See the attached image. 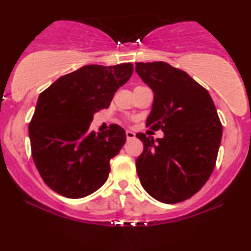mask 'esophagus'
<instances>
[{
    "label": "esophagus",
    "instance_id": "esophagus-1",
    "mask_svg": "<svg viewBox=\"0 0 251 251\" xmlns=\"http://www.w3.org/2000/svg\"><path fill=\"white\" fill-rule=\"evenodd\" d=\"M126 139L128 140H130V139H133L136 137V133L135 132H132V131H130V130H126Z\"/></svg>",
    "mask_w": 251,
    "mask_h": 251
}]
</instances>
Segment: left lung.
<instances>
[{
    "label": "left lung",
    "mask_w": 251,
    "mask_h": 251,
    "mask_svg": "<svg viewBox=\"0 0 251 251\" xmlns=\"http://www.w3.org/2000/svg\"><path fill=\"white\" fill-rule=\"evenodd\" d=\"M136 72L154 94L146 126L164 133L157 139L136 135L144 143L136 160L140 184L163 203L185 201L215 168L223 133L215 104L186 72L168 63H136Z\"/></svg>",
    "instance_id": "8db88e82"
}]
</instances>
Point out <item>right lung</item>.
Listing matches in <instances>:
<instances>
[{
    "label": "right lung",
    "instance_id": "right-lung-1",
    "mask_svg": "<svg viewBox=\"0 0 251 251\" xmlns=\"http://www.w3.org/2000/svg\"><path fill=\"white\" fill-rule=\"evenodd\" d=\"M130 63L87 65L54 81L39 96L28 126L34 163L48 186L70 199L100 188L109 161L125 145V129L112 125L96 133L94 114L108 108L113 96L132 75Z\"/></svg>",
    "mask_w": 251,
    "mask_h": 251
}]
</instances>
